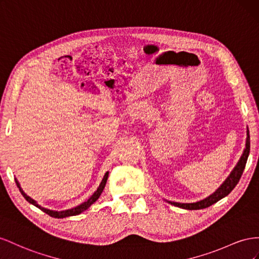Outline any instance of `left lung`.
<instances>
[{
	"instance_id": "8db88e82",
	"label": "left lung",
	"mask_w": 259,
	"mask_h": 259,
	"mask_svg": "<svg viewBox=\"0 0 259 259\" xmlns=\"http://www.w3.org/2000/svg\"><path fill=\"white\" fill-rule=\"evenodd\" d=\"M249 131L248 128H246V142H245V149L243 151L242 156L240 157L238 164L232 169V171L227 177V179L223 182V184L211 193L209 196H207L201 201H197L194 203H178V202H171V201H166L167 203L171 204L177 207H180L183 209H189V210H196V209H203L206 207H209L210 205L217 203L220 201L221 198L226 197L230 192L235 188L236 184L240 181L241 176L244 171V168L246 165V161L249 155Z\"/></svg>"
}]
</instances>
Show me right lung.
I'll use <instances>...</instances> for the list:
<instances>
[{
  "label": "right lung",
  "instance_id": "add662e5",
  "mask_svg": "<svg viewBox=\"0 0 259 259\" xmlns=\"http://www.w3.org/2000/svg\"><path fill=\"white\" fill-rule=\"evenodd\" d=\"M107 178H108V171H106V174L104 175V177H103L102 182L100 183V186H99L98 190L94 192V193L91 195V197H90V198L88 199V201H85V202H83L82 204H80V205L76 206V207H73V208L66 209V210H60V211H58V210H52V209H49V208H46V207H42V206H41V205H39L38 203H36V201H34L33 198H31L30 196L27 195V194L25 193L24 190L21 189L20 184H19V182H18V180H17V179H15V181H16V184H17V187H18V189H19V191H20V193L23 194V196L27 199V202H29L30 204L34 205L35 207H38V208H39V209H41L42 211H44L46 213H48V215H50L51 217H54V218H66V217H70V216H76V215H79V213H81L82 211L87 210L89 207H90V206H91L93 203L97 202L98 199H99V197L101 196L103 190H104V188H105V186H106Z\"/></svg>",
  "mask_w": 259,
  "mask_h": 259
}]
</instances>
